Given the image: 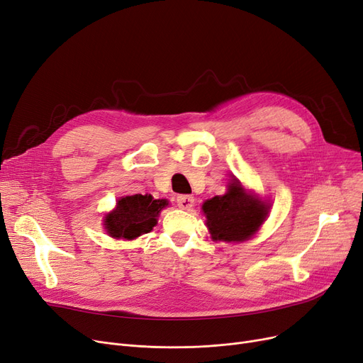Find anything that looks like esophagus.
<instances>
[{"label": "esophagus", "mask_w": 363, "mask_h": 363, "mask_svg": "<svg viewBox=\"0 0 363 363\" xmlns=\"http://www.w3.org/2000/svg\"><path fill=\"white\" fill-rule=\"evenodd\" d=\"M177 205L182 210H191L195 205V198L191 195H180L177 196Z\"/></svg>", "instance_id": "obj_1"}]
</instances>
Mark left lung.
Wrapping results in <instances>:
<instances>
[{
	"mask_svg": "<svg viewBox=\"0 0 363 363\" xmlns=\"http://www.w3.org/2000/svg\"><path fill=\"white\" fill-rule=\"evenodd\" d=\"M269 208L267 202L247 192L238 179H232L226 194L202 205L213 240L224 242H244L252 238L266 220Z\"/></svg>",
	"mask_w": 363,
	"mask_h": 363,
	"instance_id": "8db88e82",
	"label": "left lung"
}]
</instances>
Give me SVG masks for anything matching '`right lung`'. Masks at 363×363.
I'll use <instances>...</instances> for the list:
<instances>
[{"mask_svg":"<svg viewBox=\"0 0 363 363\" xmlns=\"http://www.w3.org/2000/svg\"><path fill=\"white\" fill-rule=\"evenodd\" d=\"M167 205V199H153L150 195L124 196L118 199L115 210L106 214L103 224L109 236L133 240L157 226L158 216Z\"/></svg>","mask_w":363,"mask_h":363,"instance_id":"add662e5","label":"right lung"}]
</instances>
